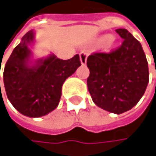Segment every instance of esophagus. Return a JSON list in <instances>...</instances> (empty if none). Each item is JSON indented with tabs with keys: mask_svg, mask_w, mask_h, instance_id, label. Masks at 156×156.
<instances>
[{
	"mask_svg": "<svg viewBox=\"0 0 156 156\" xmlns=\"http://www.w3.org/2000/svg\"><path fill=\"white\" fill-rule=\"evenodd\" d=\"M87 57H88V53L85 52V51H81L80 53V62L81 64H86L87 62Z\"/></svg>",
	"mask_w": 156,
	"mask_h": 156,
	"instance_id": "esophagus-1",
	"label": "esophagus"
}]
</instances>
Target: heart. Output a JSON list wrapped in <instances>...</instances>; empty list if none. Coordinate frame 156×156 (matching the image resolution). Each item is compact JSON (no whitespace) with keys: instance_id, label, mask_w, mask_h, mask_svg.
<instances>
[{"instance_id":"obj_1","label":"heart","mask_w":156,"mask_h":156,"mask_svg":"<svg viewBox=\"0 0 156 156\" xmlns=\"http://www.w3.org/2000/svg\"><path fill=\"white\" fill-rule=\"evenodd\" d=\"M100 41H103L105 42V44L108 48H110L112 47L113 45H114V40H113V38L109 37L108 35H104V36H102L100 38Z\"/></svg>"}]
</instances>
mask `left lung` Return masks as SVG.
<instances>
[{
	"mask_svg": "<svg viewBox=\"0 0 156 156\" xmlns=\"http://www.w3.org/2000/svg\"><path fill=\"white\" fill-rule=\"evenodd\" d=\"M116 32L123 39L120 48L88 57L87 85L97 107L121 114L135 107L143 96L149 82V68L140 42L127 30L117 29Z\"/></svg>",
	"mask_w": 156,
	"mask_h": 156,
	"instance_id": "obj_1",
	"label": "left lung"
}]
</instances>
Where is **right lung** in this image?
<instances>
[{"label":"right lung","mask_w":156,"mask_h":156,"mask_svg":"<svg viewBox=\"0 0 156 156\" xmlns=\"http://www.w3.org/2000/svg\"><path fill=\"white\" fill-rule=\"evenodd\" d=\"M34 42L32 30L22 37L6 62L3 83L13 107L27 117L37 118L58 107L63 82L81 63L79 54L69 60H61L50 54L33 61L30 47Z\"/></svg>","instance_id":"obj_1"}]
</instances>
